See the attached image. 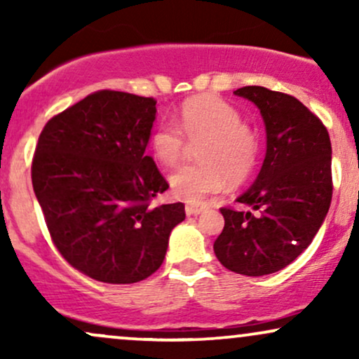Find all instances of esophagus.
Returning a JSON list of instances; mask_svg holds the SVG:
<instances>
[{
	"label": "esophagus",
	"mask_w": 359,
	"mask_h": 359,
	"mask_svg": "<svg viewBox=\"0 0 359 359\" xmlns=\"http://www.w3.org/2000/svg\"><path fill=\"white\" fill-rule=\"evenodd\" d=\"M201 212H203V208H199V205H185V214H187L189 217L199 216Z\"/></svg>",
	"instance_id": "34e87169"
}]
</instances>
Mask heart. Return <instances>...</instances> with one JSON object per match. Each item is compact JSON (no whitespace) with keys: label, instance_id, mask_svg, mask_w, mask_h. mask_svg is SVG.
Instances as JSON below:
<instances>
[{"label":"heart","instance_id":"heart-1","mask_svg":"<svg viewBox=\"0 0 359 359\" xmlns=\"http://www.w3.org/2000/svg\"><path fill=\"white\" fill-rule=\"evenodd\" d=\"M187 139L197 148L201 163L182 167L170 177L177 199L203 203L209 194L219 192L226 182L241 184L251 175L258 160V137L240 113L214 96H197L180 108L177 126L162 123L150 137V150L163 167H175L187 154Z\"/></svg>","mask_w":359,"mask_h":359}]
</instances>
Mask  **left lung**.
<instances>
[{
	"instance_id": "1",
	"label": "left lung",
	"mask_w": 359,
	"mask_h": 359,
	"mask_svg": "<svg viewBox=\"0 0 359 359\" xmlns=\"http://www.w3.org/2000/svg\"><path fill=\"white\" fill-rule=\"evenodd\" d=\"M234 94L259 109L266 154L255 182L236 199L250 211L221 209L224 229L214 253L234 273L262 277L290 265L323 226L332 197L331 140L294 96L262 86Z\"/></svg>"
}]
</instances>
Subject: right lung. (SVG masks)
<instances>
[{
    "instance_id": "obj_1",
    "label": "right lung",
    "mask_w": 359,
    "mask_h": 359,
    "mask_svg": "<svg viewBox=\"0 0 359 359\" xmlns=\"http://www.w3.org/2000/svg\"><path fill=\"white\" fill-rule=\"evenodd\" d=\"M154 97L100 90L40 133L32 184L57 250L88 277L135 283L160 269L182 203L150 205L168 189L147 155Z\"/></svg>"
}]
</instances>
